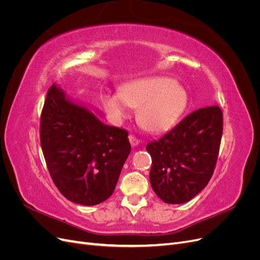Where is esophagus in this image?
Masks as SVG:
<instances>
[{"label":"esophagus","instance_id":"obj_1","mask_svg":"<svg viewBox=\"0 0 260 260\" xmlns=\"http://www.w3.org/2000/svg\"><path fill=\"white\" fill-rule=\"evenodd\" d=\"M129 141L132 146H137L140 143V140L135 136V135H130L129 136Z\"/></svg>","mask_w":260,"mask_h":260}]
</instances>
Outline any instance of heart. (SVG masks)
Returning <instances> with one entry per match:
<instances>
[{"label": "heart", "mask_w": 260, "mask_h": 260, "mask_svg": "<svg viewBox=\"0 0 260 260\" xmlns=\"http://www.w3.org/2000/svg\"><path fill=\"white\" fill-rule=\"evenodd\" d=\"M102 104L114 120L129 115V106L139 108V120L153 133H161L176 123L187 103L185 90L167 77L141 78L122 86L120 93H104Z\"/></svg>", "instance_id": "heart-1"}]
</instances>
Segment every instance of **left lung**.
Returning <instances> with one entry per match:
<instances>
[{
  "label": "left lung",
  "instance_id": "8db88e82",
  "mask_svg": "<svg viewBox=\"0 0 260 260\" xmlns=\"http://www.w3.org/2000/svg\"><path fill=\"white\" fill-rule=\"evenodd\" d=\"M223 129L222 111L196 109L170 131L146 145L152 157L149 181L168 204L192 200L207 185L217 164Z\"/></svg>",
  "mask_w": 260,
  "mask_h": 260
}]
</instances>
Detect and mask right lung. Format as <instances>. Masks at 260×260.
Masks as SVG:
<instances>
[{
	"label": "right lung",
	"mask_w": 260,
	"mask_h": 260,
	"mask_svg": "<svg viewBox=\"0 0 260 260\" xmlns=\"http://www.w3.org/2000/svg\"><path fill=\"white\" fill-rule=\"evenodd\" d=\"M40 141L51 178L69 201L92 206L115 190L130 153L128 131L106 125L52 84L40 118Z\"/></svg>",
	"instance_id": "obj_1"
}]
</instances>
